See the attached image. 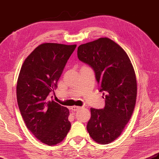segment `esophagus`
Wrapping results in <instances>:
<instances>
[{"label": "esophagus", "instance_id": "1", "mask_svg": "<svg viewBox=\"0 0 159 159\" xmlns=\"http://www.w3.org/2000/svg\"><path fill=\"white\" fill-rule=\"evenodd\" d=\"M79 109H80V107H79V106H75V105L71 107V110H72V111H77L78 110H79Z\"/></svg>", "mask_w": 159, "mask_h": 159}]
</instances>
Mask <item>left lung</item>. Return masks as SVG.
I'll return each mask as SVG.
<instances>
[{
	"instance_id": "left-lung-1",
	"label": "left lung",
	"mask_w": 159,
	"mask_h": 159,
	"mask_svg": "<svg viewBox=\"0 0 159 159\" xmlns=\"http://www.w3.org/2000/svg\"><path fill=\"white\" fill-rule=\"evenodd\" d=\"M77 56L94 69L100 92L105 94L103 109H90L87 129L98 143H110L119 137L135 107L137 83L133 65L125 50L107 37L80 45Z\"/></svg>"
}]
</instances>
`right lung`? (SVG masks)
<instances>
[{
    "instance_id": "right-lung-1",
    "label": "right lung",
    "mask_w": 159,
    "mask_h": 159,
    "mask_svg": "<svg viewBox=\"0 0 159 159\" xmlns=\"http://www.w3.org/2000/svg\"><path fill=\"white\" fill-rule=\"evenodd\" d=\"M76 45L46 43L39 45L22 65L16 85L21 116L40 142L53 146L63 141L71 127L70 111L48 95L57 83Z\"/></svg>"
}]
</instances>
